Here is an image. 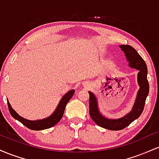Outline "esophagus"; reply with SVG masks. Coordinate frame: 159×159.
Returning <instances> with one entry per match:
<instances>
[{
  "instance_id": "1",
  "label": "esophagus",
  "mask_w": 159,
  "mask_h": 159,
  "mask_svg": "<svg viewBox=\"0 0 159 159\" xmlns=\"http://www.w3.org/2000/svg\"><path fill=\"white\" fill-rule=\"evenodd\" d=\"M89 84H86V86H89Z\"/></svg>"
}]
</instances>
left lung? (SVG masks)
I'll return each instance as SVG.
<instances>
[{"label":"left lung","mask_w":159,"mask_h":159,"mask_svg":"<svg viewBox=\"0 0 159 159\" xmlns=\"http://www.w3.org/2000/svg\"><path fill=\"white\" fill-rule=\"evenodd\" d=\"M120 48L125 54L129 66L139 70V72L138 73V83L140 89L137 94L132 111L120 119H108L99 112L98 108V102L94 93L90 91L88 92L90 95L89 107L91 118L99 126L114 131H119L125 129L134 120L139 117L143 111L146 98L148 96L149 90L147 80V67L143 58L131 45H120Z\"/></svg>","instance_id":"8db88e82"}]
</instances>
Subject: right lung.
Wrapping results in <instances>:
<instances>
[{
  "label": "right lung",
  "mask_w": 159,
  "mask_h": 159,
  "mask_svg": "<svg viewBox=\"0 0 159 159\" xmlns=\"http://www.w3.org/2000/svg\"><path fill=\"white\" fill-rule=\"evenodd\" d=\"M74 93V90H71L70 91H69L67 93H66L64 96L62 97L61 100L60 101V102L58 104L57 107L54 112L53 113L51 116H49L48 117L43 120H29L25 119L22 116H19V115L12 109V107H11L10 103L7 102V105H8L9 111H10V114L12 115V117L15 118L16 120H19V122H21L24 125H25V126L28 128V129H32V130H43V129H47L54 126V125H56V124L61 120V118L63 117V114H64L66 105V104L69 102V101L71 99V98L72 97Z\"/></svg>",
  "instance_id": "obj_1"
}]
</instances>
